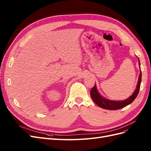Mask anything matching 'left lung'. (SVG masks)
Wrapping results in <instances>:
<instances>
[{
	"mask_svg": "<svg viewBox=\"0 0 151 151\" xmlns=\"http://www.w3.org/2000/svg\"><path fill=\"white\" fill-rule=\"evenodd\" d=\"M139 63L140 65V64L139 60ZM141 80H142V72L140 70L137 85V88L134 91V93L132 94L129 98L126 99L125 100H123V101H113V100H109L103 98L102 96L99 93L96 84L93 88L91 90V92H90L91 96L92 98L93 101L100 108H102L106 109H110V110L119 109L125 107L126 106H127V105L130 104L134 101V99L136 98L139 92Z\"/></svg>",
	"mask_w": 151,
	"mask_h": 151,
	"instance_id": "left-lung-1",
	"label": "left lung"
}]
</instances>
